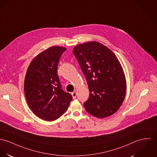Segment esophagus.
Segmentation results:
<instances>
[{
    "instance_id": "obj_1",
    "label": "esophagus",
    "mask_w": 157,
    "mask_h": 157,
    "mask_svg": "<svg viewBox=\"0 0 157 157\" xmlns=\"http://www.w3.org/2000/svg\"><path fill=\"white\" fill-rule=\"evenodd\" d=\"M72 95L73 98H74V99H75V98L76 97V96H77V93H76V92L74 91V92L72 93Z\"/></svg>"
}]
</instances>
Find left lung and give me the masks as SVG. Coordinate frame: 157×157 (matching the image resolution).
Segmentation results:
<instances>
[{
	"label": "left lung",
	"instance_id": "left-lung-1",
	"mask_svg": "<svg viewBox=\"0 0 157 157\" xmlns=\"http://www.w3.org/2000/svg\"><path fill=\"white\" fill-rule=\"evenodd\" d=\"M88 85L90 96L84 103L90 115L104 118L121 107L126 94V79L115 54L102 44L91 41L73 49Z\"/></svg>",
	"mask_w": 157,
	"mask_h": 157
}]
</instances>
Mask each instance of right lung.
<instances>
[{"mask_svg":"<svg viewBox=\"0 0 157 157\" xmlns=\"http://www.w3.org/2000/svg\"><path fill=\"white\" fill-rule=\"evenodd\" d=\"M66 48L54 46L43 51L31 61L24 79V90L30 110L48 121L59 118L67 110L72 96L61 89L57 66Z\"/></svg>","mask_w":157,"mask_h":157,"instance_id":"obj_1","label":"right lung"}]
</instances>
